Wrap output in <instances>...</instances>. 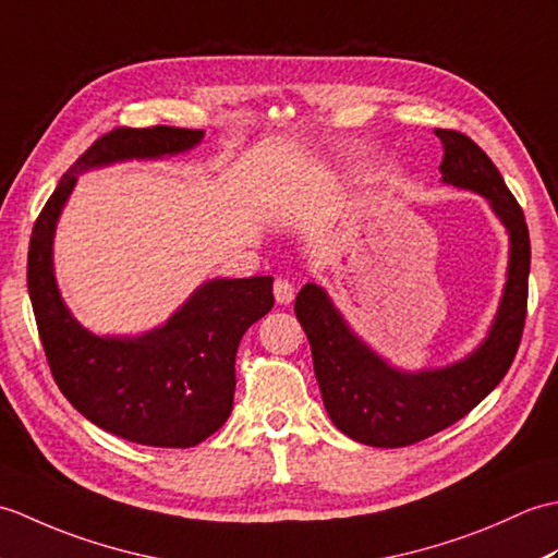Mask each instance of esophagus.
I'll return each mask as SVG.
<instances>
[{
    "label": "esophagus",
    "instance_id": "esophagus-1",
    "mask_svg": "<svg viewBox=\"0 0 558 558\" xmlns=\"http://www.w3.org/2000/svg\"><path fill=\"white\" fill-rule=\"evenodd\" d=\"M272 294H276L278 304H290L294 300V286L286 278H278L276 286H272Z\"/></svg>",
    "mask_w": 558,
    "mask_h": 558
}]
</instances>
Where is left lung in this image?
I'll use <instances>...</instances> for the list:
<instances>
[{
	"label": "left lung",
	"instance_id": "1",
	"mask_svg": "<svg viewBox=\"0 0 558 558\" xmlns=\"http://www.w3.org/2000/svg\"><path fill=\"white\" fill-rule=\"evenodd\" d=\"M434 134L444 146L441 182L487 198L511 242L506 286L487 338L453 364L405 372L354 333L322 286L306 282L294 300L328 417L342 434L376 448L417 444L465 417L506 376L525 326L530 234L523 208L475 141L453 129Z\"/></svg>",
	"mask_w": 558,
	"mask_h": 558
}]
</instances>
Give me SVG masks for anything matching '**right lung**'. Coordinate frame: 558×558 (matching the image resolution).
I'll list each match as a JSON object with an SVG mask.
<instances>
[{
  "label": "right lung",
  "mask_w": 558,
  "mask_h": 558,
  "mask_svg": "<svg viewBox=\"0 0 558 558\" xmlns=\"http://www.w3.org/2000/svg\"><path fill=\"white\" fill-rule=\"evenodd\" d=\"M201 141V129L180 126H120L100 136L59 180L31 234L28 294L59 390L100 429L144 446H196L230 417L234 354L246 328L272 310V278H213L158 328L141 336H96L59 294L54 230L78 174L114 162L180 156Z\"/></svg>",
  "instance_id": "add662e5"
}]
</instances>
